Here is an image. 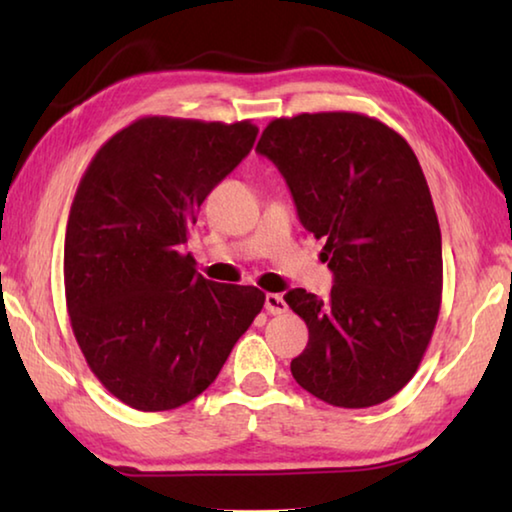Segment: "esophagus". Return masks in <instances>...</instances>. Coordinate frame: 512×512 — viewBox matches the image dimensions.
<instances>
[{"label":"esophagus","mask_w":512,"mask_h":512,"mask_svg":"<svg viewBox=\"0 0 512 512\" xmlns=\"http://www.w3.org/2000/svg\"><path fill=\"white\" fill-rule=\"evenodd\" d=\"M264 307H266L268 314L280 316V314H284V311H287V302H284V298L280 296V293H266Z\"/></svg>","instance_id":"1"}]
</instances>
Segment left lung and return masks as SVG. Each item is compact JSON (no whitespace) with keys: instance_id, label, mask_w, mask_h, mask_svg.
<instances>
[{"instance_id":"left-lung-1","label":"left lung","mask_w":512,"mask_h":512,"mask_svg":"<svg viewBox=\"0 0 512 512\" xmlns=\"http://www.w3.org/2000/svg\"><path fill=\"white\" fill-rule=\"evenodd\" d=\"M257 153L287 180L305 230L325 239L334 273L327 300L284 293L309 327L293 379L343 409L386 402L418 370L443 293V241L418 158L359 112L273 119Z\"/></svg>"}]
</instances>
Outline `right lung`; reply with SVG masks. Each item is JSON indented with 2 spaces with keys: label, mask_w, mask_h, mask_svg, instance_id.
Wrapping results in <instances>:
<instances>
[{
  "label": "right lung",
  "mask_w": 512,
  "mask_h": 512,
  "mask_svg": "<svg viewBox=\"0 0 512 512\" xmlns=\"http://www.w3.org/2000/svg\"><path fill=\"white\" fill-rule=\"evenodd\" d=\"M250 121L144 117L83 173L65 232V298L79 348L108 391L169 411L212 384L262 311L255 287L196 273L185 253L207 194L253 149Z\"/></svg>",
  "instance_id": "1"
}]
</instances>
